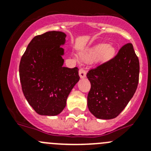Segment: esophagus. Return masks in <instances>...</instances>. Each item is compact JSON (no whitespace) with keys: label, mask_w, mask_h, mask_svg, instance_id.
Instances as JSON below:
<instances>
[{"label":"esophagus","mask_w":151,"mask_h":151,"mask_svg":"<svg viewBox=\"0 0 151 151\" xmlns=\"http://www.w3.org/2000/svg\"><path fill=\"white\" fill-rule=\"evenodd\" d=\"M79 75H80V77L81 79H83L86 77V70H84L83 68H81L80 70H79Z\"/></svg>","instance_id":"obj_1"}]
</instances>
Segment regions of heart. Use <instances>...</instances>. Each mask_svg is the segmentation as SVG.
<instances>
[{
	"label": "heart",
	"instance_id": "obj_1",
	"mask_svg": "<svg viewBox=\"0 0 151 151\" xmlns=\"http://www.w3.org/2000/svg\"><path fill=\"white\" fill-rule=\"evenodd\" d=\"M116 55V50L112 46L105 43H100L88 50L81 55V58L84 61L89 62L96 57V61L100 63L108 62Z\"/></svg>",
	"mask_w": 151,
	"mask_h": 151
}]
</instances>
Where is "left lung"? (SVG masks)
Masks as SVG:
<instances>
[{
  "instance_id": "left-lung-1",
  "label": "left lung",
  "mask_w": 151,
  "mask_h": 151,
  "mask_svg": "<svg viewBox=\"0 0 151 151\" xmlns=\"http://www.w3.org/2000/svg\"><path fill=\"white\" fill-rule=\"evenodd\" d=\"M139 61L132 43L125 44L117 55L87 73L91 89L87 96L89 111L96 118L116 117L131 100L139 79Z\"/></svg>"
}]
</instances>
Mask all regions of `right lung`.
<instances>
[{
  "label": "right lung",
  "mask_w": 151,
  "mask_h": 151,
  "mask_svg": "<svg viewBox=\"0 0 151 151\" xmlns=\"http://www.w3.org/2000/svg\"><path fill=\"white\" fill-rule=\"evenodd\" d=\"M66 35L48 32L35 36L28 45L19 64L23 94L38 114L55 116L65 108L68 96L80 80L78 68L63 67L61 46Z\"/></svg>",
  "instance_id": "add662e5"
}]
</instances>
